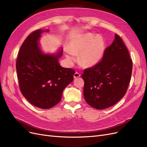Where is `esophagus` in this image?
<instances>
[{
  "mask_svg": "<svg viewBox=\"0 0 147 147\" xmlns=\"http://www.w3.org/2000/svg\"><path fill=\"white\" fill-rule=\"evenodd\" d=\"M80 77V74L79 73H78V72H75L74 74V78H77Z\"/></svg>",
  "mask_w": 147,
  "mask_h": 147,
  "instance_id": "34e87169",
  "label": "esophagus"
}]
</instances>
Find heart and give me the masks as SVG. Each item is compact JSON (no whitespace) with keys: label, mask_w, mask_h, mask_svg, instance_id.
<instances>
[{"label":"heart","mask_w":147,"mask_h":147,"mask_svg":"<svg viewBox=\"0 0 147 147\" xmlns=\"http://www.w3.org/2000/svg\"><path fill=\"white\" fill-rule=\"evenodd\" d=\"M104 50L105 42L102 36L85 33L78 35L71 42L65 57L69 63H72L76 60L74 55L80 53V63L84 67H92L100 61Z\"/></svg>","instance_id":"1"}]
</instances>
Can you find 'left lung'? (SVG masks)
Returning a JSON list of instances; mask_svg holds the SVG:
<instances>
[{"label":"left lung","mask_w":147,"mask_h":147,"mask_svg":"<svg viewBox=\"0 0 147 147\" xmlns=\"http://www.w3.org/2000/svg\"><path fill=\"white\" fill-rule=\"evenodd\" d=\"M132 62L126 47L117 34L105 49L98 64L84 70L83 95L92 107L102 110L113 106L125 95L129 84Z\"/></svg>","instance_id":"1"}]
</instances>
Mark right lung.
Listing matches in <instances>:
<instances>
[{
	"instance_id": "add662e5",
	"label": "right lung",
	"mask_w": 147,
	"mask_h": 147,
	"mask_svg": "<svg viewBox=\"0 0 147 147\" xmlns=\"http://www.w3.org/2000/svg\"><path fill=\"white\" fill-rule=\"evenodd\" d=\"M44 32L38 29L26 38L20 48L16 68L22 94L31 104L48 109L60 102L64 88L73 81L75 71L59 63L63 50L44 53L39 40Z\"/></svg>"
}]
</instances>
